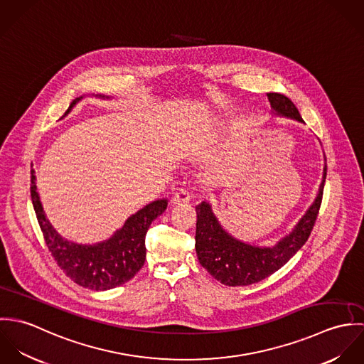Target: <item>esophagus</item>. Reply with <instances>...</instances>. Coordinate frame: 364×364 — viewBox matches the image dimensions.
I'll return each instance as SVG.
<instances>
[{
	"instance_id": "esophagus-1",
	"label": "esophagus",
	"mask_w": 364,
	"mask_h": 364,
	"mask_svg": "<svg viewBox=\"0 0 364 364\" xmlns=\"http://www.w3.org/2000/svg\"><path fill=\"white\" fill-rule=\"evenodd\" d=\"M191 199H192L191 192H189V191H186V189H181V191H178V192L173 195V198L171 199V203H172V205L189 203V202H191Z\"/></svg>"
}]
</instances>
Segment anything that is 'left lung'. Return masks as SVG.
I'll list each match as a JSON object with an SVG mask.
<instances>
[{
    "label": "left lung",
    "instance_id": "8db88e82",
    "mask_svg": "<svg viewBox=\"0 0 364 364\" xmlns=\"http://www.w3.org/2000/svg\"><path fill=\"white\" fill-rule=\"evenodd\" d=\"M267 100L274 116L304 123L299 109L287 97L270 92L267 94ZM325 178L326 162L323 164L322 181L311 206L307 208L294 228L273 247H260L235 238L220 224L208 202L199 203L196 206L195 248L200 264L225 286L254 284L279 270L307 242L321 206Z\"/></svg>",
    "mask_w": 364,
    "mask_h": 364
}]
</instances>
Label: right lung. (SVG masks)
Segmentation results:
<instances>
[{
	"label": "right lung",
	"mask_w": 364,
	"mask_h": 364,
	"mask_svg": "<svg viewBox=\"0 0 364 364\" xmlns=\"http://www.w3.org/2000/svg\"><path fill=\"white\" fill-rule=\"evenodd\" d=\"M95 97L110 100V97L105 95ZM81 100L82 97L74 100L64 116ZM31 173L33 208L48 248L63 272L77 284L95 291L114 289L134 277L146 260L147 230L156 217L165 211L168 199L154 200L132 214L110 238L95 244H78L61 237L50 224L38 193L35 169Z\"/></svg>",
	"instance_id": "add662e5"
}]
</instances>
